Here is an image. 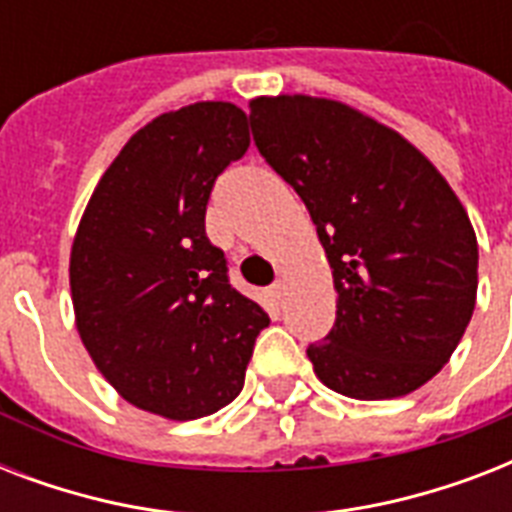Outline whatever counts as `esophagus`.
I'll list each match as a JSON object with an SVG mask.
<instances>
[{
	"label": "esophagus",
	"mask_w": 512,
	"mask_h": 512,
	"mask_svg": "<svg viewBox=\"0 0 512 512\" xmlns=\"http://www.w3.org/2000/svg\"><path fill=\"white\" fill-rule=\"evenodd\" d=\"M271 297L273 300H281V297H284V281H276V284H273Z\"/></svg>",
	"instance_id": "1"
}]
</instances>
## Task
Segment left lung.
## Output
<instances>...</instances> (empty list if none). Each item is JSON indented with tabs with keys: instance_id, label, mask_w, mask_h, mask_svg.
Masks as SVG:
<instances>
[{
	"instance_id": "1",
	"label": "left lung",
	"mask_w": 512,
	"mask_h": 512,
	"mask_svg": "<svg viewBox=\"0 0 512 512\" xmlns=\"http://www.w3.org/2000/svg\"><path fill=\"white\" fill-rule=\"evenodd\" d=\"M249 122L332 268L337 319L308 348L316 377L358 401L422 388L476 308L478 241L452 185L404 135L340 100L263 95Z\"/></svg>"
}]
</instances>
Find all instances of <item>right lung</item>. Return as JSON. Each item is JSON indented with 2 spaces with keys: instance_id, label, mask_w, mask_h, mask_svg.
<instances>
[{
  "instance_id": "obj_1",
  "label": "right lung",
  "mask_w": 512,
  "mask_h": 512,
  "mask_svg": "<svg viewBox=\"0 0 512 512\" xmlns=\"http://www.w3.org/2000/svg\"><path fill=\"white\" fill-rule=\"evenodd\" d=\"M249 148L225 100L167 111L132 135L95 185L71 244L84 348L143 412L199 420L241 393L268 313L228 284L204 233L217 175Z\"/></svg>"
}]
</instances>
